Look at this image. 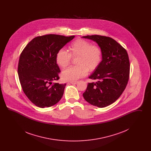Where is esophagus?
<instances>
[{
	"label": "esophagus",
	"mask_w": 151,
	"mask_h": 151,
	"mask_svg": "<svg viewBox=\"0 0 151 151\" xmlns=\"http://www.w3.org/2000/svg\"><path fill=\"white\" fill-rule=\"evenodd\" d=\"M78 83V81H70V83L72 84H76Z\"/></svg>",
	"instance_id": "obj_1"
}]
</instances>
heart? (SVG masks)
<instances>
[{
    "label": "heart",
    "instance_id": "obj_1",
    "mask_svg": "<svg viewBox=\"0 0 151 151\" xmlns=\"http://www.w3.org/2000/svg\"><path fill=\"white\" fill-rule=\"evenodd\" d=\"M69 52L64 49L58 51L55 60L57 65L64 68L70 64L72 58L77 57V65L68 67L62 73L65 81H74L86 76L88 71L92 72L100 65L102 51L100 46L91 42L78 39L69 46Z\"/></svg>",
    "mask_w": 151,
    "mask_h": 151
}]
</instances>
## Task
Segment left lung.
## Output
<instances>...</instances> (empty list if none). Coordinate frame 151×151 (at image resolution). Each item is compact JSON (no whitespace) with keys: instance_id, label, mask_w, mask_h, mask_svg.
Masks as SVG:
<instances>
[{"instance_id":"8db88e82","label":"left lung","mask_w":151,"mask_h":151,"mask_svg":"<svg viewBox=\"0 0 151 151\" xmlns=\"http://www.w3.org/2000/svg\"><path fill=\"white\" fill-rule=\"evenodd\" d=\"M99 45L102 51V60L89 79L97 80L88 83L83 94L90 104L104 108L114 102L127 84L129 75V58L127 51L114 39L99 35L83 36Z\"/></svg>"}]
</instances>
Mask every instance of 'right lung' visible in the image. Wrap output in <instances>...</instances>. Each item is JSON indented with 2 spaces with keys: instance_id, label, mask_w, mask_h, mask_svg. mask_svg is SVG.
Returning a JSON list of instances; mask_svg holds the SVG:
<instances>
[{
  "instance_id": "1",
  "label": "right lung",
  "mask_w": 151,
  "mask_h": 151,
  "mask_svg": "<svg viewBox=\"0 0 151 151\" xmlns=\"http://www.w3.org/2000/svg\"><path fill=\"white\" fill-rule=\"evenodd\" d=\"M75 36H38L27 44L20 54L17 72L23 92L40 108L50 107L62 99L66 84L52 83L60 72L55 60L58 51Z\"/></svg>"
}]
</instances>
